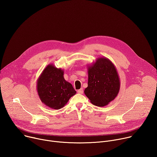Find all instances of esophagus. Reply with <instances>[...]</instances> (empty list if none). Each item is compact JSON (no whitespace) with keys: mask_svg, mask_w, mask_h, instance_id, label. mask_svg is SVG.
Segmentation results:
<instances>
[{"mask_svg":"<svg viewBox=\"0 0 157 157\" xmlns=\"http://www.w3.org/2000/svg\"><path fill=\"white\" fill-rule=\"evenodd\" d=\"M77 92L78 93V94H83V89H79V90H78V91H77Z\"/></svg>","mask_w":157,"mask_h":157,"instance_id":"esophagus-1","label":"esophagus"}]
</instances>
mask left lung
<instances>
[{
  "label": "left lung",
  "instance_id": "left-lung-1",
  "mask_svg": "<svg viewBox=\"0 0 157 157\" xmlns=\"http://www.w3.org/2000/svg\"><path fill=\"white\" fill-rule=\"evenodd\" d=\"M88 87L84 93L90 102L97 106L107 105L116 97L120 89L117 70L109 59L98 58L88 66Z\"/></svg>",
  "mask_w": 157,
  "mask_h": 157
}]
</instances>
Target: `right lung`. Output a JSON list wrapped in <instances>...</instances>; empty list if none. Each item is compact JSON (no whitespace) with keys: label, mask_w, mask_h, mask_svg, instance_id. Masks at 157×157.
I'll return each mask as SVG.
<instances>
[{"label":"right lung","mask_w":157,"mask_h":157,"mask_svg":"<svg viewBox=\"0 0 157 157\" xmlns=\"http://www.w3.org/2000/svg\"><path fill=\"white\" fill-rule=\"evenodd\" d=\"M64 71L53 64L43 70L37 80V92L41 102L53 109L63 107L76 94L71 84L63 77Z\"/></svg>","instance_id":"right-lung-1"}]
</instances>
